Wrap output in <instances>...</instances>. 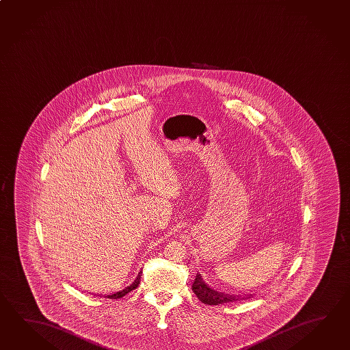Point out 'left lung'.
<instances>
[{
	"label": "left lung",
	"mask_w": 350,
	"mask_h": 350,
	"mask_svg": "<svg viewBox=\"0 0 350 350\" xmlns=\"http://www.w3.org/2000/svg\"><path fill=\"white\" fill-rule=\"evenodd\" d=\"M192 292L199 298L200 301L208 304V306H219V304H224L228 301H241V299L250 298V297L240 298L239 295H227L213 291V288L208 287L205 282L202 281L199 272L195 277V282L192 283Z\"/></svg>",
	"instance_id": "obj_1"
}]
</instances>
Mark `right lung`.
<instances>
[{"instance_id":"right-lung-1","label":"right lung","mask_w":350,"mask_h":350,"mask_svg":"<svg viewBox=\"0 0 350 350\" xmlns=\"http://www.w3.org/2000/svg\"><path fill=\"white\" fill-rule=\"evenodd\" d=\"M140 275H142V272H139L137 278H135V281L133 282L129 287H126L125 289H123V291L114 293V295H104V297H107V298H109V299H118V298H122L124 295H128L129 292H131L133 289H135V288L140 284Z\"/></svg>"}]
</instances>
